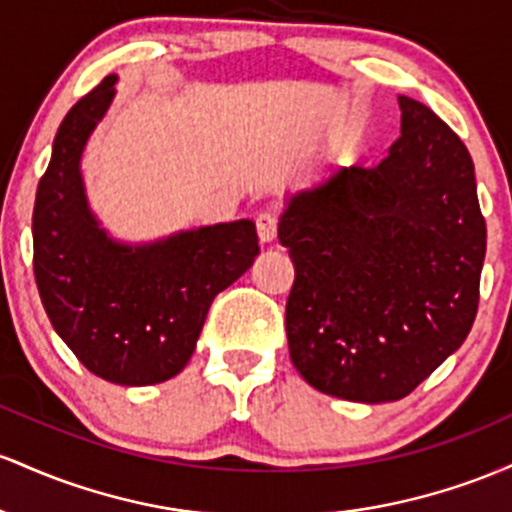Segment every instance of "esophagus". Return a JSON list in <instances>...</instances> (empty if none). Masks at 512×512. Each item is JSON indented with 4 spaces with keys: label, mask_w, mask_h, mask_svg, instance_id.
Wrapping results in <instances>:
<instances>
[{
    "label": "esophagus",
    "mask_w": 512,
    "mask_h": 512,
    "mask_svg": "<svg viewBox=\"0 0 512 512\" xmlns=\"http://www.w3.org/2000/svg\"><path fill=\"white\" fill-rule=\"evenodd\" d=\"M256 232L263 244H271L275 234H278V220H275V215H271V212H261V215L256 217Z\"/></svg>",
    "instance_id": "1"
}]
</instances>
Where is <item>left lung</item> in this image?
Instances as JSON below:
<instances>
[{
	"label": "left lung",
	"instance_id": "1",
	"mask_svg": "<svg viewBox=\"0 0 512 512\" xmlns=\"http://www.w3.org/2000/svg\"><path fill=\"white\" fill-rule=\"evenodd\" d=\"M401 137L372 169H331L285 198L295 263L285 307L292 365L363 404L411 394L462 346L479 307L486 222L474 162L421 101L399 96Z\"/></svg>",
	"mask_w": 512,
	"mask_h": 512
}]
</instances>
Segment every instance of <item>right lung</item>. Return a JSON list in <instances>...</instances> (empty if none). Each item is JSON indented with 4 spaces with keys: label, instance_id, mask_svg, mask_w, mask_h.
I'll return each instance as SVG.
<instances>
[{
    "label": "right lung",
    "instance_id": "add662e5",
    "mask_svg": "<svg viewBox=\"0 0 512 512\" xmlns=\"http://www.w3.org/2000/svg\"><path fill=\"white\" fill-rule=\"evenodd\" d=\"M111 74L70 108L33 208V271L57 336L86 370L123 387L176 377L191 360L217 292L258 256L251 220L128 244L86 198L82 154L116 99Z\"/></svg>",
    "mask_w": 512,
    "mask_h": 512
}]
</instances>
